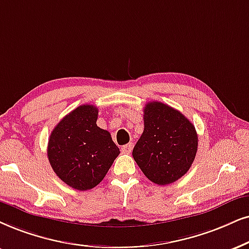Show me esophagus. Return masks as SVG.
Listing matches in <instances>:
<instances>
[{
  "instance_id": "1",
  "label": "esophagus",
  "mask_w": 249,
  "mask_h": 249,
  "mask_svg": "<svg viewBox=\"0 0 249 249\" xmlns=\"http://www.w3.org/2000/svg\"><path fill=\"white\" fill-rule=\"evenodd\" d=\"M132 148H133V144H132V143L124 144V146L122 147V152L125 153V154H130L132 152Z\"/></svg>"
}]
</instances>
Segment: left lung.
Masks as SVG:
<instances>
[{
  "label": "left lung",
  "instance_id": "obj_1",
  "mask_svg": "<svg viewBox=\"0 0 249 249\" xmlns=\"http://www.w3.org/2000/svg\"><path fill=\"white\" fill-rule=\"evenodd\" d=\"M143 132L133 148L134 161L157 185H168L190 170L197 152L194 125L164 103L148 102L143 108Z\"/></svg>",
  "mask_w": 249,
  "mask_h": 249
}]
</instances>
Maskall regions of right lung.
<instances>
[{
	"instance_id": "right-lung-1",
	"label": "right lung",
	"mask_w": 249,
	"mask_h": 249,
	"mask_svg": "<svg viewBox=\"0 0 249 249\" xmlns=\"http://www.w3.org/2000/svg\"><path fill=\"white\" fill-rule=\"evenodd\" d=\"M99 110L83 105L56 125L48 141V160L69 186L87 191L102 181L119 155L108 131L96 125Z\"/></svg>"
}]
</instances>
